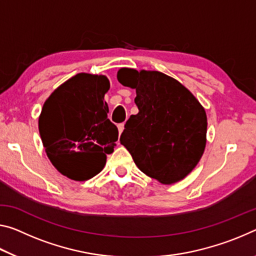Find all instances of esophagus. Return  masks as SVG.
<instances>
[{
	"label": "esophagus",
	"instance_id": "1",
	"mask_svg": "<svg viewBox=\"0 0 256 256\" xmlns=\"http://www.w3.org/2000/svg\"><path fill=\"white\" fill-rule=\"evenodd\" d=\"M117 128H118V132H120V133L123 132V130H124V124L123 123L118 124V125H117Z\"/></svg>",
	"mask_w": 256,
	"mask_h": 256
}]
</instances>
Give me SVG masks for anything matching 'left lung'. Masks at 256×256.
<instances>
[{
    "mask_svg": "<svg viewBox=\"0 0 256 256\" xmlns=\"http://www.w3.org/2000/svg\"><path fill=\"white\" fill-rule=\"evenodd\" d=\"M117 80L136 88L139 109L125 124L120 144L146 176L163 184L184 179L206 147L204 107L179 80L160 72L120 68Z\"/></svg>",
    "mask_w": 256,
    "mask_h": 256,
    "instance_id": "8db88e82",
    "label": "left lung"
}]
</instances>
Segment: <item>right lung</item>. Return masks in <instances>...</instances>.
<instances>
[{
	"label": "right lung",
	"mask_w": 256,
	"mask_h": 256,
	"mask_svg": "<svg viewBox=\"0 0 256 256\" xmlns=\"http://www.w3.org/2000/svg\"><path fill=\"white\" fill-rule=\"evenodd\" d=\"M107 76L80 72L51 93L38 117L43 147L52 165L75 181L102 171L114 152L118 130L109 120L104 100Z\"/></svg>",
	"instance_id": "right-lung-1"
}]
</instances>
